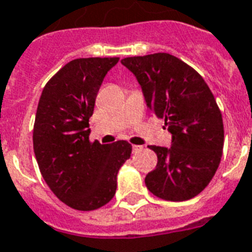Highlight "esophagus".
<instances>
[{
	"mask_svg": "<svg viewBox=\"0 0 252 252\" xmlns=\"http://www.w3.org/2000/svg\"><path fill=\"white\" fill-rule=\"evenodd\" d=\"M133 153L134 154H137V153H140V151L144 150V146H141V145H133Z\"/></svg>",
	"mask_w": 252,
	"mask_h": 252,
	"instance_id": "1",
	"label": "esophagus"
}]
</instances>
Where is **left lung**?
I'll list each match as a JSON object with an SVG mask.
<instances>
[{
  "label": "left lung",
  "mask_w": 252,
  "mask_h": 252,
  "mask_svg": "<svg viewBox=\"0 0 252 252\" xmlns=\"http://www.w3.org/2000/svg\"><path fill=\"white\" fill-rule=\"evenodd\" d=\"M122 63L140 83L147 107L172 133V146L150 145L158 164L146 175L151 193L164 200L194 198L210 184L224 146L221 111L199 73L168 53L129 57Z\"/></svg>",
  "instance_id": "left-lung-1"
}]
</instances>
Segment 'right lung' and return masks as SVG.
Returning <instances> with one entry per match:
<instances>
[{"label": "right lung", "instance_id": "add662e5", "mask_svg": "<svg viewBox=\"0 0 252 252\" xmlns=\"http://www.w3.org/2000/svg\"><path fill=\"white\" fill-rule=\"evenodd\" d=\"M119 62L79 58L59 69L41 93L33 126L40 172L55 197L79 211L105 206L116 191V175L130 158L132 145L89 140V118L103 77Z\"/></svg>", "mask_w": 252, "mask_h": 252}]
</instances>
